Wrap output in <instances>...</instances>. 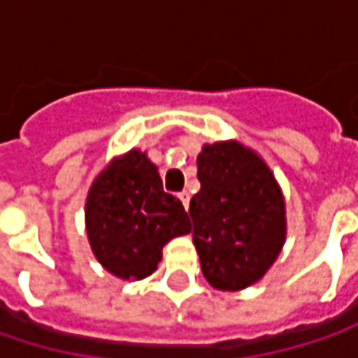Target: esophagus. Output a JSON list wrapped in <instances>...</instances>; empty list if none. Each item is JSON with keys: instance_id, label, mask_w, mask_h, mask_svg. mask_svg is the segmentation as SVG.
<instances>
[{"instance_id": "34e87169", "label": "esophagus", "mask_w": 358, "mask_h": 358, "mask_svg": "<svg viewBox=\"0 0 358 358\" xmlns=\"http://www.w3.org/2000/svg\"><path fill=\"white\" fill-rule=\"evenodd\" d=\"M179 199H181V203H183V207L189 209V199H191V195H189L187 191H181V193H179Z\"/></svg>"}]
</instances>
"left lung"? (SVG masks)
<instances>
[{
  "instance_id": "1",
  "label": "left lung",
  "mask_w": 358,
  "mask_h": 358,
  "mask_svg": "<svg viewBox=\"0 0 358 358\" xmlns=\"http://www.w3.org/2000/svg\"><path fill=\"white\" fill-rule=\"evenodd\" d=\"M199 193L189 203L201 271L221 291L259 281L281 253L285 199L267 163L239 141L203 145Z\"/></svg>"
}]
</instances>
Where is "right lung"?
<instances>
[{
    "mask_svg": "<svg viewBox=\"0 0 358 358\" xmlns=\"http://www.w3.org/2000/svg\"><path fill=\"white\" fill-rule=\"evenodd\" d=\"M85 229L95 259L125 281L149 277L163 247L191 231L181 201L163 191L157 165L131 149L115 157L91 185Z\"/></svg>",
    "mask_w": 358,
    "mask_h": 358,
    "instance_id": "add662e5",
    "label": "right lung"
}]
</instances>
